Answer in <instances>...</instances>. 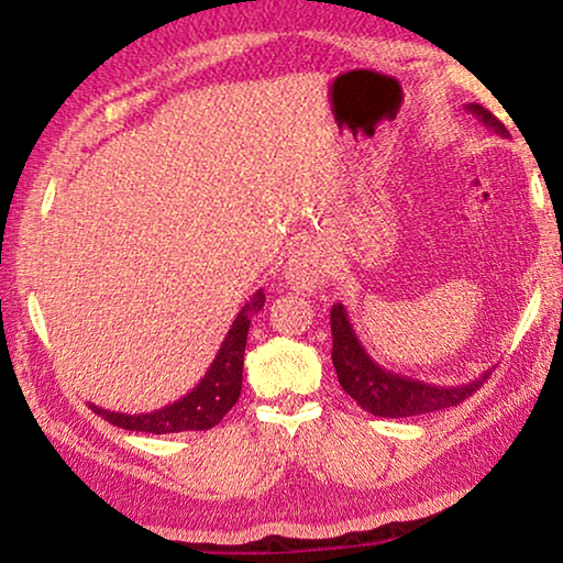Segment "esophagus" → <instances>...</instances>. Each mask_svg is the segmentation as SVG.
Returning a JSON list of instances; mask_svg holds the SVG:
<instances>
[{
    "mask_svg": "<svg viewBox=\"0 0 563 563\" xmlns=\"http://www.w3.org/2000/svg\"><path fill=\"white\" fill-rule=\"evenodd\" d=\"M328 273V263L322 261V255L310 245L295 247L283 265V280L288 283L292 290L300 292L320 290L322 285H325Z\"/></svg>",
    "mask_w": 563,
    "mask_h": 563,
    "instance_id": "obj_1",
    "label": "esophagus"
}]
</instances>
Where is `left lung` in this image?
I'll use <instances>...</instances> for the list:
<instances>
[{
	"label": "left lung",
	"mask_w": 563,
	"mask_h": 563,
	"mask_svg": "<svg viewBox=\"0 0 563 563\" xmlns=\"http://www.w3.org/2000/svg\"><path fill=\"white\" fill-rule=\"evenodd\" d=\"M466 111L474 113L484 126L497 131L499 136H509L504 123L487 111L482 103H466ZM332 328V365H335L338 379L345 393L375 417H417L437 409L456 407L464 402L474 389L484 385V379L492 375L487 369L482 377H474L472 383L456 387H440L422 379L389 373L383 365L369 357V352L362 345L355 328H352L345 305H332L330 312Z\"/></svg>",
	"instance_id": "left-lung-1"
}]
</instances>
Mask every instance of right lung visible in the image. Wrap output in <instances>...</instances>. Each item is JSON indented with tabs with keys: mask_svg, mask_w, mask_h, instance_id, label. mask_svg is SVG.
<instances>
[{
	"mask_svg": "<svg viewBox=\"0 0 563 563\" xmlns=\"http://www.w3.org/2000/svg\"><path fill=\"white\" fill-rule=\"evenodd\" d=\"M265 305L263 288L253 292L241 312H238L231 330H228L225 340L221 342L216 360L208 367L201 383H198L188 395H184L176 402H170L154 412L141 415H126V412H111L99 405H89L93 412L107 419L113 427L131 432H148V434H170V432H198L211 430L221 422L223 415H228L238 397H241L243 387V355H245V340L247 328H251V318L258 316Z\"/></svg>",
	"mask_w": 563,
	"mask_h": 563,
	"instance_id": "add662e5",
	"label": "right lung"
}]
</instances>
